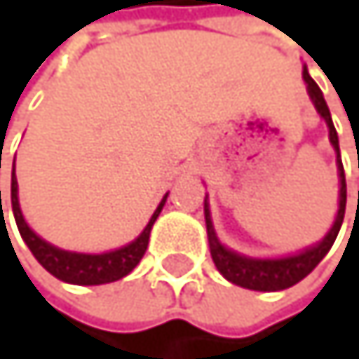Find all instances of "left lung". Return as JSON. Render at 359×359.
Listing matches in <instances>:
<instances>
[{
    "label": "left lung",
    "instance_id": "obj_1",
    "mask_svg": "<svg viewBox=\"0 0 359 359\" xmlns=\"http://www.w3.org/2000/svg\"><path fill=\"white\" fill-rule=\"evenodd\" d=\"M304 79L308 83V94L310 99L319 111L330 129V142L338 155V176H340V204H338V215L336 222L332 226V230L327 232V237L295 256H286V258H248L241 256L237 252H232L228 248H224L213 230V222H211V213H209V202L204 200V219H206V234H209V248H211V256L213 263L217 267V271L232 284H239L243 288H252V291H282V288H288L297 284L299 280H304L316 265L321 263L323 256L330 252V248L334 245L338 230L342 226L344 219V206H347V183H344V168L340 161V148H338V133L334 129V122L330 116V107L323 99L321 88L316 86V81L308 75V71L304 68Z\"/></svg>",
    "mask_w": 359,
    "mask_h": 359
}]
</instances>
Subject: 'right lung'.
I'll return each instance as SVG.
<instances>
[{
	"label": "right lung",
	"instance_id": "obj_1",
	"mask_svg": "<svg viewBox=\"0 0 359 359\" xmlns=\"http://www.w3.org/2000/svg\"><path fill=\"white\" fill-rule=\"evenodd\" d=\"M19 185H17V176H15V163H12V185H10V202H12V213H15V222L19 226V232L23 241L27 243V248L32 250V254L36 256V260L43 265L51 276H55L62 282L68 284H83V286H94V284H107V282H116L120 278H125L127 273H131L137 263L142 260L146 248H148V239H150V228H153L155 219L159 217L165 198L161 200V204L157 206V211L150 217L148 226L144 228V232L140 237L114 252H105V254H77V252H66L60 250L47 241H43L38 234L25 224L21 206H19ZM0 206H1V191H0Z\"/></svg>",
	"mask_w": 359,
	"mask_h": 359
}]
</instances>
